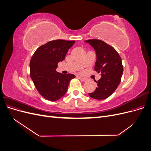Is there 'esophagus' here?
<instances>
[{"label":"esophagus","mask_w":151,"mask_h":151,"mask_svg":"<svg viewBox=\"0 0 151 151\" xmlns=\"http://www.w3.org/2000/svg\"><path fill=\"white\" fill-rule=\"evenodd\" d=\"M77 77H78V78H79L81 81H83V82H86V81H87V79H86V78H84V77H81V76H77Z\"/></svg>","instance_id":"34e87169"}]
</instances>
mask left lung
<instances>
[{
	"label": "left lung",
	"instance_id": "1",
	"mask_svg": "<svg viewBox=\"0 0 151 151\" xmlns=\"http://www.w3.org/2000/svg\"><path fill=\"white\" fill-rule=\"evenodd\" d=\"M96 51V62L94 70L100 73L101 79L96 82L98 87L89 96L95 99H104L115 92L120 84L123 67L120 55L113 47L100 40H88Z\"/></svg>",
	"mask_w": 151,
	"mask_h": 151
}]
</instances>
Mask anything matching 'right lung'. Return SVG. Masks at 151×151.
I'll list each match as a JSON object with an SVG mask.
<instances>
[{"mask_svg": "<svg viewBox=\"0 0 151 151\" xmlns=\"http://www.w3.org/2000/svg\"><path fill=\"white\" fill-rule=\"evenodd\" d=\"M75 41H50L36 50L29 63L30 76L38 93L49 101H57L66 93L72 74L57 72L58 63L65 59Z\"/></svg>", "mask_w": 151, "mask_h": 151, "instance_id": "right-lung-1", "label": "right lung"}]
</instances>
